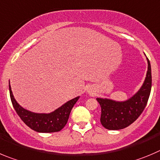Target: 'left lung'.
Segmentation results:
<instances>
[{
  "mask_svg": "<svg viewBox=\"0 0 160 160\" xmlns=\"http://www.w3.org/2000/svg\"><path fill=\"white\" fill-rule=\"evenodd\" d=\"M148 71L145 80L138 92L125 101L97 98L101 107L100 122L104 128L118 130L126 128L135 122L147 105L152 88V69L147 58Z\"/></svg>",
  "mask_w": 160,
  "mask_h": 160,
  "instance_id": "left-lung-1",
  "label": "left lung"
}]
</instances>
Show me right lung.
Masks as SVG:
<instances>
[{"mask_svg": "<svg viewBox=\"0 0 160 160\" xmlns=\"http://www.w3.org/2000/svg\"><path fill=\"white\" fill-rule=\"evenodd\" d=\"M9 92L12 103L21 120L33 130L38 132H54L62 130L68 122L70 112L80 96L72 98L49 114L34 113L19 105L13 96L9 82Z\"/></svg>", "mask_w": 160, "mask_h": 160, "instance_id": "1", "label": "right lung"}]
</instances>
